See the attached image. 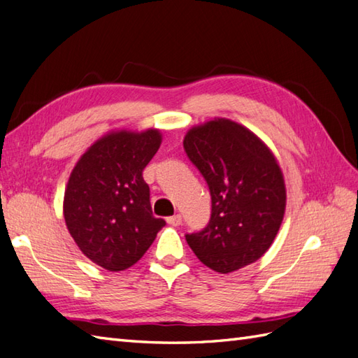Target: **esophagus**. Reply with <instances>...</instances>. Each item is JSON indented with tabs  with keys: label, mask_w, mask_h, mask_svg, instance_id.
I'll list each match as a JSON object with an SVG mask.
<instances>
[{
	"label": "esophagus",
	"mask_w": 358,
	"mask_h": 358,
	"mask_svg": "<svg viewBox=\"0 0 358 358\" xmlns=\"http://www.w3.org/2000/svg\"><path fill=\"white\" fill-rule=\"evenodd\" d=\"M168 224H171V226H173V227L180 226V224H181V215L177 213V215H173V217H169L168 218Z\"/></svg>",
	"instance_id": "34e87169"
}]
</instances>
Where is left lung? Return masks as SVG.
<instances>
[{
    "instance_id": "8db88e82",
    "label": "left lung",
    "mask_w": 358,
    "mask_h": 358,
    "mask_svg": "<svg viewBox=\"0 0 358 358\" xmlns=\"http://www.w3.org/2000/svg\"><path fill=\"white\" fill-rule=\"evenodd\" d=\"M182 143L212 196L210 221L186 235L189 247L222 274L256 262L285 215L287 187L276 155L253 131L226 117L195 124Z\"/></svg>"
}]
</instances>
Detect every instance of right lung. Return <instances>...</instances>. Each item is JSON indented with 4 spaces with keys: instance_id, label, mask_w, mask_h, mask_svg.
Here are the masks:
<instances>
[{
    "instance_id": "add662e5",
    "label": "right lung",
    "mask_w": 358,
    "mask_h": 358,
    "mask_svg": "<svg viewBox=\"0 0 358 358\" xmlns=\"http://www.w3.org/2000/svg\"><path fill=\"white\" fill-rule=\"evenodd\" d=\"M157 128L111 129L74 164L64 194V220L74 243L108 271L132 267L164 227L141 172L162 145Z\"/></svg>"
}]
</instances>
